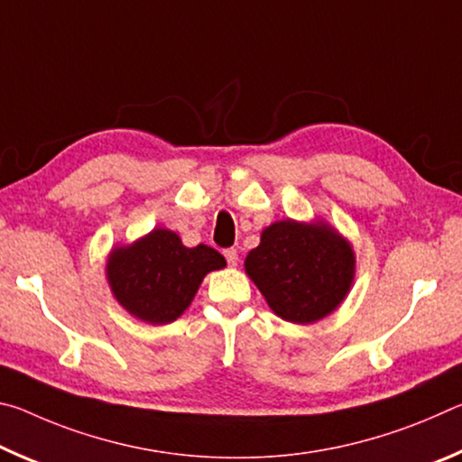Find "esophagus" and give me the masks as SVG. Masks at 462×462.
Listing matches in <instances>:
<instances>
[{"label":"esophagus","instance_id":"esophagus-1","mask_svg":"<svg viewBox=\"0 0 462 462\" xmlns=\"http://www.w3.org/2000/svg\"><path fill=\"white\" fill-rule=\"evenodd\" d=\"M224 256H226V261H228L230 267H236L238 264V250L236 248H226Z\"/></svg>","mask_w":462,"mask_h":462}]
</instances>
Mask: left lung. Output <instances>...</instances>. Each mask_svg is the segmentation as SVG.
<instances>
[{"label":"left lung","instance_id":"obj_1","mask_svg":"<svg viewBox=\"0 0 462 462\" xmlns=\"http://www.w3.org/2000/svg\"><path fill=\"white\" fill-rule=\"evenodd\" d=\"M245 271L275 314L291 324H314L346 300L355 283L353 245L326 220H279L261 232Z\"/></svg>","mask_w":462,"mask_h":462}]
</instances>
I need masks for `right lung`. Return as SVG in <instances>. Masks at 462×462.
<instances>
[{"label": "right lung", "mask_w": 462, "mask_h": 462, "mask_svg": "<svg viewBox=\"0 0 462 462\" xmlns=\"http://www.w3.org/2000/svg\"><path fill=\"white\" fill-rule=\"evenodd\" d=\"M226 267L216 248L185 246L179 234L154 228L107 254L106 279L116 301L140 322L171 324L191 306L203 277Z\"/></svg>", "instance_id": "1"}]
</instances>
